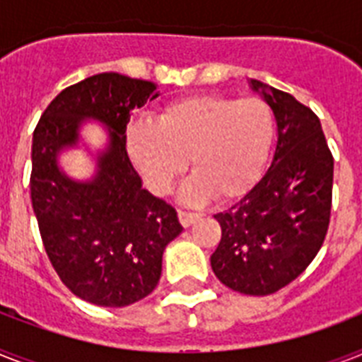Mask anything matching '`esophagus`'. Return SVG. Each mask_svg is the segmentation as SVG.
I'll use <instances>...</instances> for the list:
<instances>
[{"mask_svg": "<svg viewBox=\"0 0 362 362\" xmlns=\"http://www.w3.org/2000/svg\"><path fill=\"white\" fill-rule=\"evenodd\" d=\"M178 220H180V223L184 227H189L193 221L199 220V214H195V212H186V210H178Z\"/></svg>", "mask_w": 362, "mask_h": 362, "instance_id": "esophagus-1", "label": "esophagus"}]
</instances>
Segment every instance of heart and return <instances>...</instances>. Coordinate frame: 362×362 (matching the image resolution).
Instances as JSON below:
<instances>
[{"label": "heart", "instance_id": "b5f03b06", "mask_svg": "<svg viewBox=\"0 0 362 362\" xmlns=\"http://www.w3.org/2000/svg\"><path fill=\"white\" fill-rule=\"evenodd\" d=\"M274 112L259 98L193 95L167 105L153 124H133L127 152L153 193L163 195L189 165L182 197L231 201L263 175L274 142Z\"/></svg>", "mask_w": 362, "mask_h": 362}]
</instances>
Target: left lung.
<instances>
[{"mask_svg": "<svg viewBox=\"0 0 362 362\" xmlns=\"http://www.w3.org/2000/svg\"><path fill=\"white\" fill-rule=\"evenodd\" d=\"M250 86L274 112L278 142L263 178L214 216L221 240L210 264L233 291L263 297L303 274L323 246L334 159L312 109L263 82Z\"/></svg>", "mask_w": 362, "mask_h": 362, "instance_id": "8db88e82", "label": "left lung"}]
</instances>
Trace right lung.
<instances>
[{"mask_svg":"<svg viewBox=\"0 0 362 362\" xmlns=\"http://www.w3.org/2000/svg\"><path fill=\"white\" fill-rule=\"evenodd\" d=\"M153 82L99 73L65 88L33 131L31 206L47 255L76 297L109 308L141 300L156 289L165 246L182 233L176 210L142 189L127 156L131 110L158 98ZM84 119L110 129L92 181H73L57 156L76 146Z\"/></svg>","mask_w":362,"mask_h":362,"instance_id":"add662e5","label":"right lung"}]
</instances>
